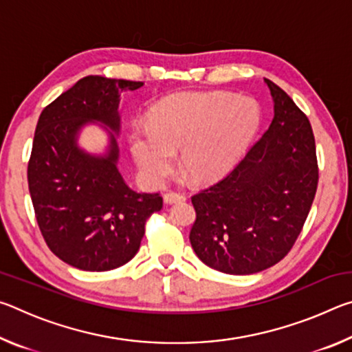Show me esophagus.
Segmentation results:
<instances>
[{"label": "esophagus", "instance_id": "esophagus-1", "mask_svg": "<svg viewBox=\"0 0 352 352\" xmlns=\"http://www.w3.org/2000/svg\"><path fill=\"white\" fill-rule=\"evenodd\" d=\"M183 200H186L184 194H180V192H166L164 194V204H168V205L177 204V201H183Z\"/></svg>", "mask_w": 352, "mask_h": 352}]
</instances>
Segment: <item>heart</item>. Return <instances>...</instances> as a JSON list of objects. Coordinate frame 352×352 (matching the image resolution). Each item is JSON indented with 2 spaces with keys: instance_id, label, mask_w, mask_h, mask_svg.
Masks as SVG:
<instances>
[{
  "instance_id": "b5f03b06",
  "label": "heart",
  "mask_w": 352,
  "mask_h": 352,
  "mask_svg": "<svg viewBox=\"0 0 352 352\" xmlns=\"http://www.w3.org/2000/svg\"><path fill=\"white\" fill-rule=\"evenodd\" d=\"M261 124L253 98L228 93H182L163 99L130 135V151L142 177L160 184L175 164L197 183L234 168Z\"/></svg>"
}]
</instances>
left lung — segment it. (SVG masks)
<instances>
[{
    "instance_id": "left-lung-1",
    "label": "left lung",
    "mask_w": 352,
    "mask_h": 352,
    "mask_svg": "<svg viewBox=\"0 0 352 352\" xmlns=\"http://www.w3.org/2000/svg\"><path fill=\"white\" fill-rule=\"evenodd\" d=\"M275 116L236 168L190 197L189 241L201 262L228 275L278 264L300 236L318 184L315 138L307 116L265 79Z\"/></svg>"
}]
</instances>
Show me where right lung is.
I'll return each instance as SVG.
<instances>
[{
  "instance_id": "add662e5",
  "label": "right lung",
  "mask_w": 352,
  "mask_h": 352,
  "mask_svg": "<svg viewBox=\"0 0 352 352\" xmlns=\"http://www.w3.org/2000/svg\"><path fill=\"white\" fill-rule=\"evenodd\" d=\"M142 82L87 76L46 105L35 127L28 183L46 245L76 269H118L138 253L146 220L163 197L130 189L118 170L119 148L111 134L105 155L76 146L87 122L119 132V98Z\"/></svg>"
}]
</instances>
